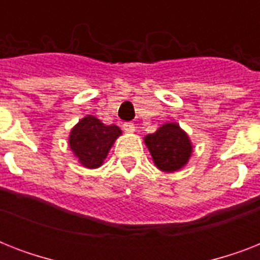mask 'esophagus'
<instances>
[{
  "label": "esophagus",
  "instance_id": "1",
  "mask_svg": "<svg viewBox=\"0 0 260 260\" xmlns=\"http://www.w3.org/2000/svg\"><path fill=\"white\" fill-rule=\"evenodd\" d=\"M122 129L128 132V134H132V132H135V124L134 122H124L122 124Z\"/></svg>",
  "mask_w": 260,
  "mask_h": 260
}]
</instances>
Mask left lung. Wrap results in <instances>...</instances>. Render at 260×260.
<instances>
[{
	"label": "left lung",
	"instance_id": "1",
	"mask_svg": "<svg viewBox=\"0 0 260 260\" xmlns=\"http://www.w3.org/2000/svg\"><path fill=\"white\" fill-rule=\"evenodd\" d=\"M144 143L150 150L155 166L165 173L181 170L189 162L193 152L189 136L177 122L163 124L155 134L147 135Z\"/></svg>",
	"mask_w": 260,
	"mask_h": 260
}]
</instances>
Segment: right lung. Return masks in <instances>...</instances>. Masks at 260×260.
I'll return each mask as SVG.
<instances>
[{
  "instance_id": "obj_1",
  "label": "right lung",
  "mask_w": 260,
  "mask_h": 260,
  "mask_svg": "<svg viewBox=\"0 0 260 260\" xmlns=\"http://www.w3.org/2000/svg\"><path fill=\"white\" fill-rule=\"evenodd\" d=\"M120 135L121 129L117 125H105L101 120L87 114L71 129L69 144L83 167L97 169Z\"/></svg>"
}]
</instances>
